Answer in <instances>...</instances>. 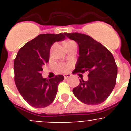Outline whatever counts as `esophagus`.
Wrapping results in <instances>:
<instances>
[{
    "mask_svg": "<svg viewBox=\"0 0 131 131\" xmlns=\"http://www.w3.org/2000/svg\"><path fill=\"white\" fill-rule=\"evenodd\" d=\"M71 77V75L69 74H67V75H64V79H69V77Z\"/></svg>",
    "mask_w": 131,
    "mask_h": 131,
    "instance_id": "esophagus-1",
    "label": "esophagus"
}]
</instances>
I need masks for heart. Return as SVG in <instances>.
Masks as SVG:
<instances>
[{"instance_id": "1", "label": "heart", "mask_w": 131, "mask_h": 131, "mask_svg": "<svg viewBox=\"0 0 131 131\" xmlns=\"http://www.w3.org/2000/svg\"><path fill=\"white\" fill-rule=\"evenodd\" d=\"M58 69L62 72H65L66 73L69 71V65L67 64V63H60L58 65Z\"/></svg>"}]
</instances>
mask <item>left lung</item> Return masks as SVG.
Segmentation results:
<instances>
[{
  "mask_svg": "<svg viewBox=\"0 0 131 131\" xmlns=\"http://www.w3.org/2000/svg\"><path fill=\"white\" fill-rule=\"evenodd\" d=\"M65 34L79 45V57L73 73H88V80H80L73 90V94L85 104L99 105L108 97L116 85L117 67L114 58L90 36L77 32Z\"/></svg>",
  "mask_w": 131,
  "mask_h": 131,
  "instance_id": "8db88e82",
  "label": "left lung"
}]
</instances>
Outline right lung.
Returning <instances> with one entry per match:
<instances>
[{
    "instance_id": "right-lung-1",
    "label": "right lung",
    "mask_w": 131,
    "mask_h": 131,
    "mask_svg": "<svg viewBox=\"0 0 131 131\" xmlns=\"http://www.w3.org/2000/svg\"><path fill=\"white\" fill-rule=\"evenodd\" d=\"M65 38V34L62 33L39 34L17 52L14 65L15 85L25 101L33 107H46L56 97L58 86L64 77L58 75L52 79H43L41 71L49 61L52 44Z\"/></svg>"
}]
</instances>
